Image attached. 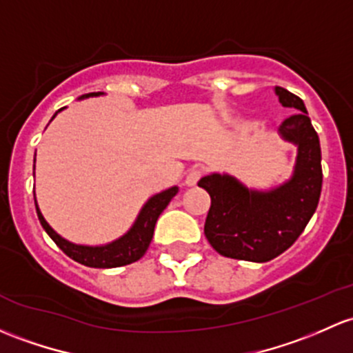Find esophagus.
Segmentation results:
<instances>
[{
  "label": "esophagus",
  "mask_w": 353,
  "mask_h": 353,
  "mask_svg": "<svg viewBox=\"0 0 353 353\" xmlns=\"http://www.w3.org/2000/svg\"><path fill=\"white\" fill-rule=\"evenodd\" d=\"M201 176H203L201 169L189 170L188 176H186V184H188V186H196V184H198V181L201 179Z\"/></svg>",
  "instance_id": "esophagus-1"
}]
</instances>
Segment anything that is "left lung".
Returning a JSON list of instances; mask_svg holds the SVG:
<instances>
[{
  "mask_svg": "<svg viewBox=\"0 0 353 353\" xmlns=\"http://www.w3.org/2000/svg\"><path fill=\"white\" fill-rule=\"evenodd\" d=\"M281 105L298 113L285 118L279 135L298 145L294 174L270 191L245 188L228 174H210L198 183L211 198L205 235L223 257L269 262L298 240L316 211L323 183L321 148L301 98L276 86Z\"/></svg>",
  "mask_w": 353,
  "mask_h": 353,
  "instance_id": "8db88e82",
  "label": "left lung"
}]
</instances>
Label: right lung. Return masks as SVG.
<instances>
[{"label":"right lung","mask_w":353,"mask_h":353,"mask_svg":"<svg viewBox=\"0 0 353 353\" xmlns=\"http://www.w3.org/2000/svg\"><path fill=\"white\" fill-rule=\"evenodd\" d=\"M99 94H101V92H89V94L81 96L79 99ZM62 110L64 108H61L59 111ZM55 114L52 118H55ZM177 191H179V188L174 186L159 192V194L152 196L145 205H143L142 210H140L135 223H133L132 228H130L123 236H120V239L114 240V242L111 243L99 245V247H88V245H76L72 242H68V240L62 239L59 233H55L54 230H52V226L47 223L46 218L40 213L39 206H37V201L35 208L37 214H39L40 225L43 226V230L49 233L50 239L54 240L55 245H57L68 257L83 265L94 267V269H111V267L128 265L143 257L148 245L152 242V236H154V228L155 223H157V218L161 216L162 211L165 210L167 205H169L170 199L177 194Z\"/></svg>","instance_id":"add662e5"}]
</instances>
